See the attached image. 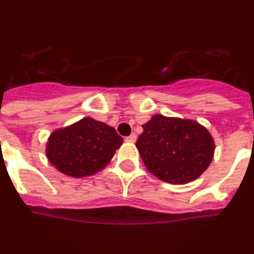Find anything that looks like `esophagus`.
I'll list each match as a JSON object with an SVG mask.
<instances>
[{
  "label": "esophagus",
  "mask_w": 254,
  "mask_h": 254,
  "mask_svg": "<svg viewBox=\"0 0 254 254\" xmlns=\"http://www.w3.org/2000/svg\"><path fill=\"white\" fill-rule=\"evenodd\" d=\"M125 140H127V142H130V143H134V142L137 140V135H135V134H130L129 137L125 138Z\"/></svg>",
  "instance_id": "34e87169"
}]
</instances>
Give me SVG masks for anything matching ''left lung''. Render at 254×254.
I'll return each instance as SVG.
<instances>
[{
  "instance_id": "left-lung-1",
  "label": "left lung",
  "mask_w": 254,
  "mask_h": 254,
  "mask_svg": "<svg viewBox=\"0 0 254 254\" xmlns=\"http://www.w3.org/2000/svg\"><path fill=\"white\" fill-rule=\"evenodd\" d=\"M142 127L135 146L159 180L185 185L199 178L212 163L214 140L199 123L155 115Z\"/></svg>"
}]
</instances>
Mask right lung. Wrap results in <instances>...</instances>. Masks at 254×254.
Segmentation results:
<instances>
[{
    "label": "right lung",
    "mask_w": 254,
    "mask_h": 254,
    "mask_svg": "<svg viewBox=\"0 0 254 254\" xmlns=\"http://www.w3.org/2000/svg\"><path fill=\"white\" fill-rule=\"evenodd\" d=\"M121 144L123 138L114 127L84 117L51 133L46 156L61 173L82 178L106 168Z\"/></svg>",
    "instance_id": "1"
}]
</instances>
